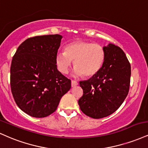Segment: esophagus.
Instances as JSON below:
<instances>
[{"label": "esophagus", "instance_id": "obj_1", "mask_svg": "<svg viewBox=\"0 0 148 148\" xmlns=\"http://www.w3.org/2000/svg\"><path fill=\"white\" fill-rule=\"evenodd\" d=\"M78 82L76 81H74V80H72V82H71V85H72V88H74V87H76V85H78Z\"/></svg>", "mask_w": 148, "mask_h": 148}]
</instances>
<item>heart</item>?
Instances as JSON below:
<instances>
[{
	"label": "heart",
	"instance_id": "1",
	"mask_svg": "<svg viewBox=\"0 0 148 148\" xmlns=\"http://www.w3.org/2000/svg\"><path fill=\"white\" fill-rule=\"evenodd\" d=\"M106 59L104 47L90 42L79 40L71 42L65 51L56 54L57 68L62 74H67L74 62L75 76L92 77L102 68Z\"/></svg>",
	"mask_w": 148,
	"mask_h": 148
}]
</instances>
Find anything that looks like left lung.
Masks as SVG:
<instances>
[{
  "label": "left lung",
  "mask_w": 148,
  "mask_h": 148,
  "mask_svg": "<svg viewBox=\"0 0 148 148\" xmlns=\"http://www.w3.org/2000/svg\"><path fill=\"white\" fill-rule=\"evenodd\" d=\"M103 47L106 59L102 68L90 79L79 82L83 90L79 107L93 119L106 117L117 110L127 96L130 83L131 66L124 51L110 43Z\"/></svg>",
  "instance_id": "8db88e82"
}]
</instances>
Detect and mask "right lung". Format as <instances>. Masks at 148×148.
<instances>
[{"instance_id": "1", "label": "right lung", "mask_w": 148, "mask_h": 148, "mask_svg": "<svg viewBox=\"0 0 148 148\" xmlns=\"http://www.w3.org/2000/svg\"><path fill=\"white\" fill-rule=\"evenodd\" d=\"M62 38L54 34L27 38L19 45L12 58V95L18 108L31 116L50 115L71 88V81L57 69L56 63Z\"/></svg>"}]
</instances>
